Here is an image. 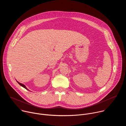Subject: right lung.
Masks as SVG:
<instances>
[{
  "mask_svg": "<svg viewBox=\"0 0 126 126\" xmlns=\"http://www.w3.org/2000/svg\"><path fill=\"white\" fill-rule=\"evenodd\" d=\"M18 82V83L20 85H21L22 87H23V88H24L25 89H27V90H28L27 89V88L26 87V86L24 85H23V84H21V83H19V82Z\"/></svg>",
  "mask_w": 126,
  "mask_h": 126,
  "instance_id": "obj_1",
  "label": "right lung"
}]
</instances>
